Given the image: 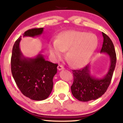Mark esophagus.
<instances>
[{"instance_id": "34e87169", "label": "esophagus", "mask_w": 123, "mask_h": 123, "mask_svg": "<svg viewBox=\"0 0 123 123\" xmlns=\"http://www.w3.org/2000/svg\"><path fill=\"white\" fill-rule=\"evenodd\" d=\"M58 69L59 70H63L64 69V68H63V66L61 65H59L58 66Z\"/></svg>"}]
</instances>
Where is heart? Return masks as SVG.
I'll list each match as a JSON object with an SVG mask.
<instances>
[{
    "label": "heart",
    "mask_w": 123,
    "mask_h": 123,
    "mask_svg": "<svg viewBox=\"0 0 123 123\" xmlns=\"http://www.w3.org/2000/svg\"><path fill=\"white\" fill-rule=\"evenodd\" d=\"M98 44L94 33L83 31L69 30L58 36L57 40L51 42L49 50L56 60H60L67 51V59L76 68H83L90 62Z\"/></svg>",
    "instance_id": "1"
}]
</instances>
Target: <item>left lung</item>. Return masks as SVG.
I'll use <instances>...</instances> for the list:
<instances>
[{
  "instance_id": "1",
  "label": "left lung",
  "mask_w": 123,
  "mask_h": 123,
  "mask_svg": "<svg viewBox=\"0 0 123 123\" xmlns=\"http://www.w3.org/2000/svg\"><path fill=\"white\" fill-rule=\"evenodd\" d=\"M104 42L101 53H105L110 58V66L106 74L101 78H96L91 74L90 65L79 70H72L73 83L71 91L74 97L79 101L88 102L101 97L106 91L111 83L116 63V54L112 41L102 32Z\"/></svg>"
}]
</instances>
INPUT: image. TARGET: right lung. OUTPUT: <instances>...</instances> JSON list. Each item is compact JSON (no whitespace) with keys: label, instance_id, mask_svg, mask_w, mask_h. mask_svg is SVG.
<instances>
[{"label":"right lung","instance_id":"1","mask_svg":"<svg viewBox=\"0 0 123 123\" xmlns=\"http://www.w3.org/2000/svg\"><path fill=\"white\" fill-rule=\"evenodd\" d=\"M43 32V28H34L25 32L23 37H37ZM21 36L15 41L12 50L11 69L12 77L21 92L35 101H42L49 97L53 88V77L57 66L45 60L40 52L34 58L25 57L19 47Z\"/></svg>","mask_w":123,"mask_h":123}]
</instances>
